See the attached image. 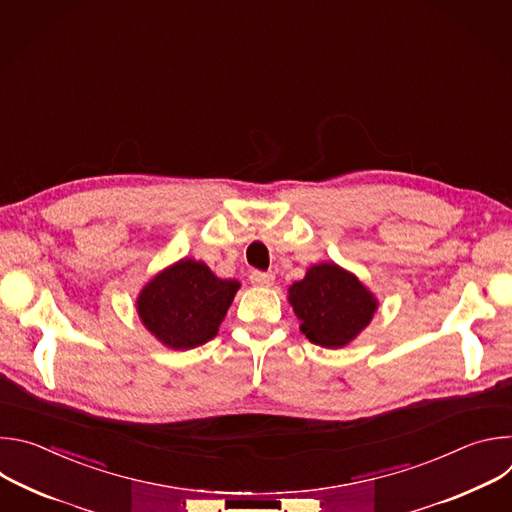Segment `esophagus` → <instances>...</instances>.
<instances>
[{"label": "esophagus", "instance_id": "1", "mask_svg": "<svg viewBox=\"0 0 512 512\" xmlns=\"http://www.w3.org/2000/svg\"><path fill=\"white\" fill-rule=\"evenodd\" d=\"M249 279H251V283H253V285L269 287V285H273V281H275V275H273L271 271H251Z\"/></svg>", "mask_w": 512, "mask_h": 512}]
</instances>
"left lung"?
Wrapping results in <instances>:
<instances>
[{"mask_svg": "<svg viewBox=\"0 0 512 512\" xmlns=\"http://www.w3.org/2000/svg\"><path fill=\"white\" fill-rule=\"evenodd\" d=\"M289 304L306 338L324 348H342L367 328L379 308L358 277L336 263L312 265L289 287Z\"/></svg>", "mask_w": 512, "mask_h": 512, "instance_id": "left-lung-1", "label": "left lung"}]
</instances>
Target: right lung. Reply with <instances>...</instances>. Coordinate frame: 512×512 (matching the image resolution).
Returning <instances> with one entry per match:
<instances>
[{
	"label": "right lung",
	"mask_w": 512,
	"mask_h": 512,
	"mask_svg": "<svg viewBox=\"0 0 512 512\" xmlns=\"http://www.w3.org/2000/svg\"><path fill=\"white\" fill-rule=\"evenodd\" d=\"M239 287L237 279L216 277L206 263L186 257L145 283L135 306L164 346L190 350L216 336Z\"/></svg>",
	"instance_id": "add662e5"
}]
</instances>
